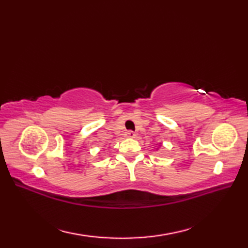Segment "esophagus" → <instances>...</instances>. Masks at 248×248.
I'll use <instances>...</instances> for the list:
<instances>
[{
    "instance_id": "esophagus-1",
    "label": "esophagus",
    "mask_w": 248,
    "mask_h": 248,
    "mask_svg": "<svg viewBox=\"0 0 248 248\" xmlns=\"http://www.w3.org/2000/svg\"><path fill=\"white\" fill-rule=\"evenodd\" d=\"M125 136H127V138H129V139H134L136 134L134 132H132V131H128V132L125 133Z\"/></svg>"
}]
</instances>
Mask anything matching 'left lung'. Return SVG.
I'll list each match as a JSON object with an SVG mask.
<instances>
[{"mask_svg": "<svg viewBox=\"0 0 248 248\" xmlns=\"http://www.w3.org/2000/svg\"><path fill=\"white\" fill-rule=\"evenodd\" d=\"M157 145H160V146H161V145H162V144H161V143H160V144H157ZM157 149H159V147H157V148H156V150H157Z\"/></svg>", "mask_w": 248, "mask_h": 248, "instance_id": "obj_1", "label": "left lung"}]
</instances>
